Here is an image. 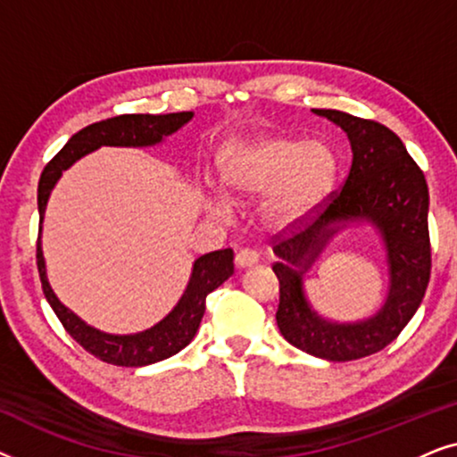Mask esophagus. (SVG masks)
<instances>
[{
	"mask_svg": "<svg viewBox=\"0 0 457 457\" xmlns=\"http://www.w3.org/2000/svg\"><path fill=\"white\" fill-rule=\"evenodd\" d=\"M258 260H260L258 252H253V249H249V247L239 249V252H237V255H235L237 268H252V266L258 264Z\"/></svg>",
	"mask_w": 457,
	"mask_h": 457,
	"instance_id": "1",
	"label": "esophagus"
}]
</instances>
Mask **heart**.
<instances>
[{"label":"heart","mask_w":457,"mask_h":457,"mask_svg":"<svg viewBox=\"0 0 457 457\" xmlns=\"http://www.w3.org/2000/svg\"><path fill=\"white\" fill-rule=\"evenodd\" d=\"M339 160L320 141L295 137H260L230 147L220 160V177L239 199H258L270 193L264 220L272 228L303 222L328 202L335 189ZM216 212L227 214L228 202L212 199Z\"/></svg>","instance_id":"1"}]
</instances>
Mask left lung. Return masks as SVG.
I'll return each mask as SVG.
<instances>
[{
	"label": "left lung",
	"instance_id": "1",
	"mask_svg": "<svg viewBox=\"0 0 457 457\" xmlns=\"http://www.w3.org/2000/svg\"><path fill=\"white\" fill-rule=\"evenodd\" d=\"M347 133L352 168L339 191L299 222L274 237L272 270L278 278L277 324L302 352L328 361H352L385 349L422 303L430 278L428 187L402 139L385 124L339 110H314ZM349 221L379 230L390 264V291L377 315L360 323H330L304 297L303 274L326 243Z\"/></svg>",
	"mask_w": 457,
	"mask_h": 457
}]
</instances>
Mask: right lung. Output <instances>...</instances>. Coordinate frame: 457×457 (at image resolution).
Segmentation results:
<instances>
[{
	"instance_id": "obj_1",
	"label": "right lung",
	"mask_w": 457,
	"mask_h": 457,
	"mask_svg": "<svg viewBox=\"0 0 457 457\" xmlns=\"http://www.w3.org/2000/svg\"><path fill=\"white\" fill-rule=\"evenodd\" d=\"M193 118V112H177V114H122L108 118V120L89 124L77 135H72L64 147L54 155V160L43 168L37 189V204H39V239H37V268H39L41 287L46 299L52 305L55 316L60 318L66 333L79 343L85 352L96 355L102 361L124 368L147 366L162 361L179 353L195 337L199 322L205 312V297L218 289L230 274H233V249H218L193 262L191 278L179 303L170 314L162 318L152 328L135 335H108L89 327L80 318L66 308L55 297L49 287L46 260L41 249V224L46 216L47 199L58 183L62 172L71 168L74 162L89 152H96L102 145L112 147H149L158 145L164 137L177 133Z\"/></svg>"
}]
</instances>
